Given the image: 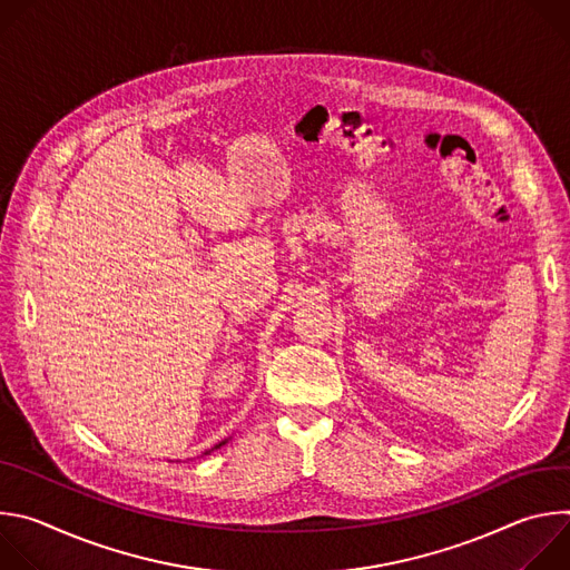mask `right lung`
Segmentation results:
<instances>
[{
	"mask_svg": "<svg viewBox=\"0 0 570 570\" xmlns=\"http://www.w3.org/2000/svg\"><path fill=\"white\" fill-rule=\"evenodd\" d=\"M227 440H229V438H227ZM227 440H223V442H218V444H216V446H212V449H209V451H205V453H203V455H209V453H212V451H216V449H220V446H223V444H227Z\"/></svg>",
	"mask_w": 570,
	"mask_h": 570,
	"instance_id": "obj_1",
	"label": "right lung"
}]
</instances>
